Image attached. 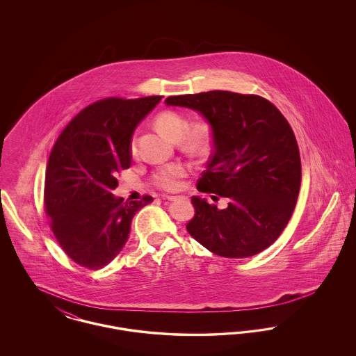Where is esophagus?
I'll list each match as a JSON object with an SVG mask.
<instances>
[{
  "label": "esophagus",
  "mask_w": 356,
  "mask_h": 356,
  "mask_svg": "<svg viewBox=\"0 0 356 356\" xmlns=\"http://www.w3.org/2000/svg\"><path fill=\"white\" fill-rule=\"evenodd\" d=\"M165 199L170 202H176L179 199H184V196H165Z\"/></svg>",
  "instance_id": "1"
}]
</instances>
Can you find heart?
Instances as JSON below:
<instances>
[{
    "instance_id": "b5f03b06",
    "label": "heart",
    "mask_w": 356,
    "mask_h": 356,
    "mask_svg": "<svg viewBox=\"0 0 356 356\" xmlns=\"http://www.w3.org/2000/svg\"><path fill=\"white\" fill-rule=\"evenodd\" d=\"M154 127L186 152H199L205 143V129L199 122L188 124L186 116L173 111H164L154 118ZM131 156L137 154V145L132 138L129 143ZM188 168L181 163H170L154 170L153 183L165 191H176L183 184Z\"/></svg>"
}]
</instances>
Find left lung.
I'll return each mask as SVG.
<instances>
[{"mask_svg":"<svg viewBox=\"0 0 356 356\" xmlns=\"http://www.w3.org/2000/svg\"><path fill=\"white\" fill-rule=\"evenodd\" d=\"M165 102L208 121L212 154L197 189L228 200L220 209L193 196L189 235L222 257L268 248L291 219L302 181L299 147L286 118L261 96L227 90L170 96Z\"/></svg>","mask_w":356,"mask_h":356,"instance_id":"obj_1","label":"left lung"}]
</instances>
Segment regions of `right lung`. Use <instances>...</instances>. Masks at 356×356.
Segmentation results:
<instances>
[{
    "label": "right lung",
    "instance_id": "obj_1",
    "mask_svg": "<svg viewBox=\"0 0 356 356\" xmlns=\"http://www.w3.org/2000/svg\"><path fill=\"white\" fill-rule=\"evenodd\" d=\"M163 96L108 97L84 108L53 145L44 205L60 247L79 266L100 270L127 243L136 212L151 203L115 197L118 175L131 167L129 143L137 124Z\"/></svg>",
    "mask_w": 356,
    "mask_h": 356
}]
</instances>
